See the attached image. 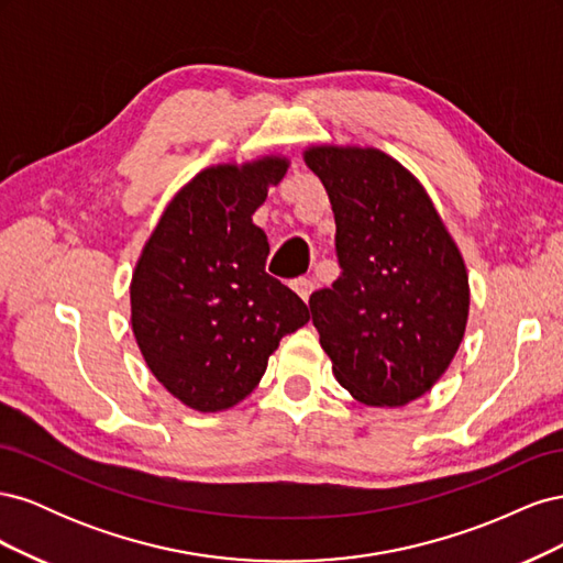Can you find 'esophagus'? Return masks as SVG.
<instances>
[{"mask_svg": "<svg viewBox=\"0 0 563 563\" xmlns=\"http://www.w3.org/2000/svg\"><path fill=\"white\" fill-rule=\"evenodd\" d=\"M291 286H294V291H296L302 300H308V298L312 296V291H314V282H312L310 277H298V279L291 282Z\"/></svg>", "mask_w": 563, "mask_h": 563, "instance_id": "esophagus-1", "label": "esophagus"}]
</instances>
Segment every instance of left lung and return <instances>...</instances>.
I'll return each mask as SVG.
<instances>
[{"label": "left lung", "mask_w": 563, "mask_h": 563, "mask_svg": "<svg viewBox=\"0 0 563 563\" xmlns=\"http://www.w3.org/2000/svg\"><path fill=\"white\" fill-rule=\"evenodd\" d=\"M343 275L310 296L333 376L366 406L399 408L444 376L470 317L467 267L422 183L368 145L312 143Z\"/></svg>", "instance_id": "obj_1"}]
</instances>
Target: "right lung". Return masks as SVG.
Listing matches in <instances>:
<instances>
[{
    "mask_svg": "<svg viewBox=\"0 0 563 563\" xmlns=\"http://www.w3.org/2000/svg\"><path fill=\"white\" fill-rule=\"evenodd\" d=\"M291 159L269 152L220 162L166 203L131 277V329L147 368L199 413L228 411L261 383L286 333L310 321L265 272L269 244L253 213Z\"/></svg>",
    "mask_w": 563,
    "mask_h": 563,
    "instance_id": "1",
    "label": "right lung"
}]
</instances>
